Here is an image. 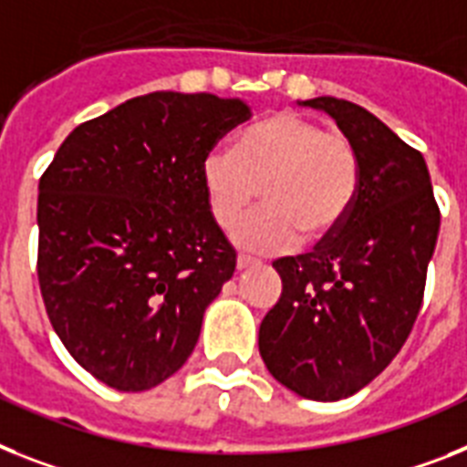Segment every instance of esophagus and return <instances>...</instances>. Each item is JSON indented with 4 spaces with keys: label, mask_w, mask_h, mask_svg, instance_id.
Listing matches in <instances>:
<instances>
[{
    "label": "esophagus",
    "mask_w": 467,
    "mask_h": 467,
    "mask_svg": "<svg viewBox=\"0 0 467 467\" xmlns=\"http://www.w3.org/2000/svg\"><path fill=\"white\" fill-rule=\"evenodd\" d=\"M257 265H260V262L253 260V257H245V255H238V260H236L238 272H243V269H250V267H257Z\"/></svg>",
    "instance_id": "obj_1"
}]
</instances>
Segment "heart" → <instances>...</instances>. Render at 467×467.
Segmentation results:
<instances>
[{"label":"heart","mask_w":467,"mask_h":467,"mask_svg":"<svg viewBox=\"0 0 467 467\" xmlns=\"http://www.w3.org/2000/svg\"><path fill=\"white\" fill-rule=\"evenodd\" d=\"M360 183L356 142L291 109L253 123L234 152L214 150L200 164V186L219 229L236 226L262 195L265 210L234 234L241 248L255 253L291 248L300 238L329 241L348 219Z\"/></svg>","instance_id":"heart-1"}]
</instances>
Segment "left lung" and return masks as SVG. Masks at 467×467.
Wrapping results in <instances>:
<instances>
[{
	"label": "left lung",
	"instance_id": "8db88e82",
	"mask_svg": "<svg viewBox=\"0 0 467 467\" xmlns=\"http://www.w3.org/2000/svg\"><path fill=\"white\" fill-rule=\"evenodd\" d=\"M356 142L363 183L344 226L312 253L281 257V298L260 325V356L279 384L341 400L384 372L418 319L439 207L425 157L353 102L315 98Z\"/></svg>",
	"mask_w": 467,
	"mask_h": 467
}]
</instances>
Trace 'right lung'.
I'll use <instances>...</instances> for the list:
<instances>
[{
	"label": "right lung",
	"instance_id": "obj_1",
	"mask_svg": "<svg viewBox=\"0 0 467 467\" xmlns=\"http://www.w3.org/2000/svg\"><path fill=\"white\" fill-rule=\"evenodd\" d=\"M243 99L150 92L80 123L40 179L37 281L73 360L119 391L183 368L236 250L200 186V164Z\"/></svg>",
	"mask_w": 467,
	"mask_h": 467
}]
</instances>
